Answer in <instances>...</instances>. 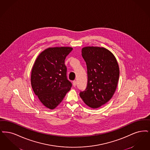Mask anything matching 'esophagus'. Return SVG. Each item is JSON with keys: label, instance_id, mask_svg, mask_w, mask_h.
<instances>
[{"label": "esophagus", "instance_id": "34e87169", "mask_svg": "<svg viewBox=\"0 0 150 150\" xmlns=\"http://www.w3.org/2000/svg\"><path fill=\"white\" fill-rule=\"evenodd\" d=\"M76 84H77L76 81H73V86H74V87H76Z\"/></svg>", "mask_w": 150, "mask_h": 150}]
</instances>
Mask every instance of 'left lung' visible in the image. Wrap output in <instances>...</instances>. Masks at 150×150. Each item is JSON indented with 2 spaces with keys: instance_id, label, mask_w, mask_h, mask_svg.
<instances>
[{
  "instance_id": "8db88e82",
  "label": "left lung",
  "mask_w": 150,
  "mask_h": 150,
  "mask_svg": "<svg viewBox=\"0 0 150 150\" xmlns=\"http://www.w3.org/2000/svg\"><path fill=\"white\" fill-rule=\"evenodd\" d=\"M82 55L86 63L88 82L79 96L88 106L98 108L110 100L117 89L119 78L117 60L110 51L98 46L83 47Z\"/></svg>"
}]
</instances>
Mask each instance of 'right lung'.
Returning <instances> with one entry per match:
<instances>
[{
	"instance_id": "obj_1",
	"label": "right lung",
	"mask_w": 150,
	"mask_h": 150,
	"mask_svg": "<svg viewBox=\"0 0 150 150\" xmlns=\"http://www.w3.org/2000/svg\"><path fill=\"white\" fill-rule=\"evenodd\" d=\"M71 47H54L40 54L33 65L31 83L34 93L41 103L54 109L65 97L72 87L67 78L66 57L71 52Z\"/></svg>"
}]
</instances>
